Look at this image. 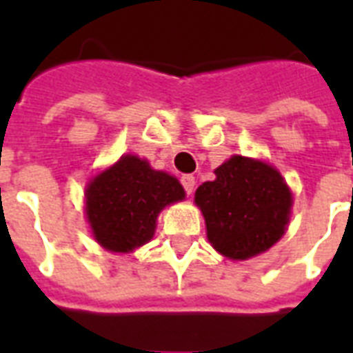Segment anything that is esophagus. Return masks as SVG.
<instances>
[{
    "label": "esophagus",
    "mask_w": 353,
    "mask_h": 353,
    "mask_svg": "<svg viewBox=\"0 0 353 353\" xmlns=\"http://www.w3.org/2000/svg\"><path fill=\"white\" fill-rule=\"evenodd\" d=\"M181 185L185 188V192L187 194H192L194 192V187H196V177L187 174V176L181 177Z\"/></svg>",
    "instance_id": "34e87169"
}]
</instances>
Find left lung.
<instances>
[{
    "label": "left lung",
    "mask_w": 353,
    "mask_h": 353,
    "mask_svg": "<svg viewBox=\"0 0 353 353\" xmlns=\"http://www.w3.org/2000/svg\"><path fill=\"white\" fill-rule=\"evenodd\" d=\"M214 181L196 190V203L216 251L245 260L268 251L284 234L291 192L273 166L234 155L216 168Z\"/></svg>",
    "instance_id": "obj_1"
}]
</instances>
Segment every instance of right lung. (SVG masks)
I'll return each mask as SVG.
<instances>
[{"label":"right lung","instance_id":"right-lung-1","mask_svg":"<svg viewBox=\"0 0 353 353\" xmlns=\"http://www.w3.org/2000/svg\"><path fill=\"white\" fill-rule=\"evenodd\" d=\"M183 198L185 190L176 177L152 170L135 155H124L88 185L85 214L102 247L128 252L152 240L157 214Z\"/></svg>","mask_w":353,"mask_h":353}]
</instances>
